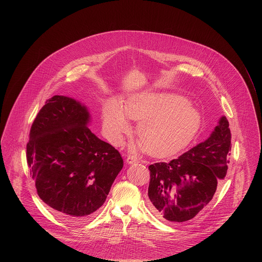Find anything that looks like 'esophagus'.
<instances>
[{"label":"esophagus","instance_id":"1","mask_svg":"<svg viewBox=\"0 0 262 262\" xmlns=\"http://www.w3.org/2000/svg\"><path fill=\"white\" fill-rule=\"evenodd\" d=\"M139 159H137V157H135V156H128L127 158H126V163L127 164H129V165H133V164H137V163H139Z\"/></svg>","mask_w":262,"mask_h":262}]
</instances>
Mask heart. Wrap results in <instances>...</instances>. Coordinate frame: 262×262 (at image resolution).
<instances>
[{
	"label": "heart",
	"mask_w": 262,
	"mask_h": 262,
	"mask_svg": "<svg viewBox=\"0 0 262 262\" xmlns=\"http://www.w3.org/2000/svg\"><path fill=\"white\" fill-rule=\"evenodd\" d=\"M139 121L137 134L140 141L136 148L155 156H166L184 148L196 136L201 125L200 111L186 97L177 93L141 91L132 94L123 104L107 100L102 110L106 137L121 146L132 125Z\"/></svg>",
	"instance_id": "heart-1"
}]
</instances>
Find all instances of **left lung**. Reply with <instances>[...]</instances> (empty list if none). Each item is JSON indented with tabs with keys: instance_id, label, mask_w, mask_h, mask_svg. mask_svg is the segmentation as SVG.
<instances>
[{
	"instance_id": "1",
	"label": "left lung",
	"mask_w": 262,
	"mask_h": 262,
	"mask_svg": "<svg viewBox=\"0 0 262 262\" xmlns=\"http://www.w3.org/2000/svg\"><path fill=\"white\" fill-rule=\"evenodd\" d=\"M230 150L229 122L222 116L207 139L170 162L150 165L148 198L152 212L177 223L194 218L224 180Z\"/></svg>"
}]
</instances>
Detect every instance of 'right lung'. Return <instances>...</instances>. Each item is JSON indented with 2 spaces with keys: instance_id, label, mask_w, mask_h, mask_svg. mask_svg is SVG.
<instances>
[{
  "instance_id": "1",
  "label": "right lung",
  "mask_w": 262,
  "mask_h": 262,
  "mask_svg": "<svg viewBox=\"0 0 262 262\" xmlns=\"http://www.w3.org/2000/svg\"><path fill=\"white\" fill-rule=\"evenodd\" d=\"M90 123L84 104L55 95L38 113L26 146L39 198L67 222L93 217L124 166L119 151L91 133Z\"/></svg>"
}]
</instances>
